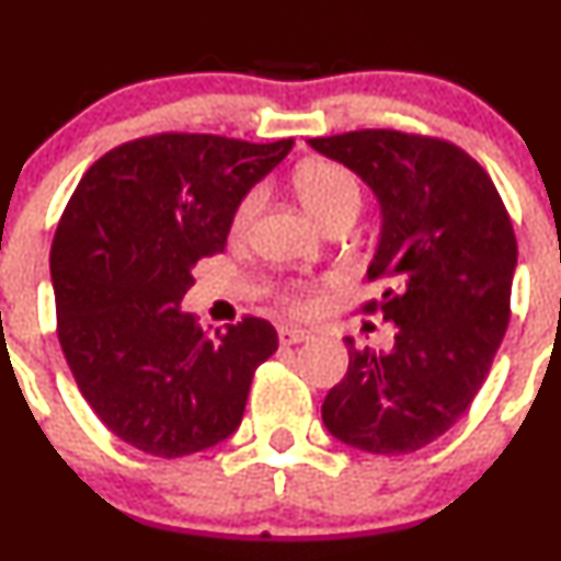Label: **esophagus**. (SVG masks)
I'll list each match as a JSON object with an SVG mask.
<instances>
[{"label": "esophagus", "mask_w": 561, "mask_h": 561, "mask_svg": "<svg viewBox=\"0 0 561 561\" xmlns=\"http://www.w3.org/2000/svg\"><path fill=\"white\" fill-rule=\"evenodd\" d=\"M309 339H312V331H307V328H293V325L279 328V342L285 344V347H290V344L309 342Z\"/></svg>", "instance_id": "34e87169"}]
</instances>
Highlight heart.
I'll use <instances>...</instances> for the list:
<instances>
[{
    "label": "heart",
    "mask_w": 561,
    "mask_h": 561,
    "mask_svg": "<svg viewBox=\"0 0 561 561\" xmlns=\"http://www.w3.org/2000/svg\"><path fill=\"white\" fill-rule=\"evenodd\" d=\"M296 192L304 206H307V211L325 228L336 222V219H355L360 206H364V186H360L358 175L331 160L304 162L296 171ZM260 203H263V190L260 186H252V190L244 192V197L236 203L233 217H230V233H247ZM282 301L296 314H314L322 307V301H325V296H322V287L293 282V285L282 290Z\"/></svg>",
    "instance_id": "heart-1"
}]
</instances>
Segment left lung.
<instances>
[{
    "mask_svg": "<svg viewBox=\"0 0 561 561\" xmlns=\"http://www.w3.org/2000/svg\"><path fill=\"white\" fill-rule=\"evenodd\" d=\"M355 171L382 208L366 279L386 282L396 325L388 353L344 339L347 375L328 390L322 423L366 454H415L469 410L511 322L516 233L491 175L456 144L399 129L312 138Z\"/></svg>",
    "mask_w": 561,
    "mask_h": 561,
    "instance_id": "obj_1",
    "label": "left lung"
}]
</instances>
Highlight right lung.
I'll use <instances>...</instances> for the list:
<instances>
[{
	"label": "right lung",
	"instance_id": "obj_1",
	"mask_svg": "<svg viewBox=\"0 0 561 561\" xmlns=\"http://www.w3.org/2000/svg\"><path fill=\"white\" fill-rule=\"evenodd\" d=\"M290 149L160 133L78 181L50 247L56 333L81 396L133 448L179 458L239 428L274 325L247 314L208 336L179 304L197 260L225 249L236 203Z\"/></svg>",
	"mask_w": 561,
	"mask_h": 561
}]
</instances>
